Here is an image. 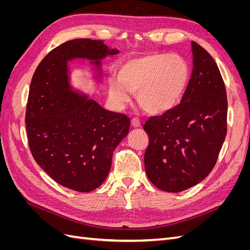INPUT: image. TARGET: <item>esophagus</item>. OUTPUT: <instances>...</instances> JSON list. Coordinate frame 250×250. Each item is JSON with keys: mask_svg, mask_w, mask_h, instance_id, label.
Listing matches in <instances>:
<instances>
[{"mask_svg": "<svg viewBox=\"0 0 250 250\" xmlns=\"http://www.w3.org/2000/svg\"><path fill=\"white\" fill-rule=\"evenodd\" d=\"M131 125L133 127H141V121L138 118L131 119Z\"/></svg>", "mask_w": 250, "mask_h": 250, "instance_id": "1", "label": "esophagus"}]
</instances>
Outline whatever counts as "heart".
<instances>
[{"mask_svg": "<svg viewBox=\"0 0 250 250\" xmlns=\"http://www.w3.org/2000/svg\"><path fill=\"white\" fill-rule=\"evenodd\" d=\"M191 79L187 60L177 54L150 53L128 59L119 69V80H109V94L118 104L138 95L140 106L152 115L174 108L184 97Z\"/></svg>", "mask_w": 250, "mask_h": 250, "instance_id": "b5f03b06", "label": "heart"}]
</instances>
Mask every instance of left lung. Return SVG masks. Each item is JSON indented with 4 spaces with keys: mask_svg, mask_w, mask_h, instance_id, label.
Here are the masks:
<instances>
[{
    "mask_svg": "<svg viewBox=\"0 0 250 250\" xmlns=\"http://www.w3.org/2000/svg\"><path fill=\"white\" fill-rule=\"evenodd\" d=\"M193 72L180 103L144 124L149 144L144 163L160 190L177 193L214 169L228 132V98L215 60L192 42Z\"/></svg>",
    "mask_w": 250,
    "mask_h": 250,
    "instance_id": "8db88e82",
    "label": "left lung"
}]
</instances>
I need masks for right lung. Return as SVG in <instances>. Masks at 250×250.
I'll list each match as a JSON object with an SVG mask.
<instances>
[{"label":"right lung","mask_w":250,"mask_h":250,"mask_svg":"<svg viewBox=\"0 0 250 250\" xmlns=\"http://www.w3.org/2000/svg\"><path fill=\"white\" fill-rule=\"evenodd\" d=\"M117 53L103 41L65 42L42 60L30 84L25 117L30 151L51 178L74 191L86 193L102 185L130 119L74 93L66 62L86 58L99 66L100 59Z\"/></svg>","instance_id":"right-lung-1"}]
</instances>
